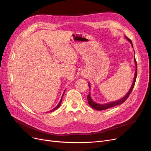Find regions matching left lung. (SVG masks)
<instances>
[{
  "label": "left lung",
  "mask_w": 151,
  "mask_h": 151,
  "mask_svg": "<svg viewBox=\"0 0 151 151\" xmlns=\"http://www.w3.org/2000/svg\"><path fill=\"white\" fill-rule=\"evenodd\" d=\"M125 38L128 40L130 42L132 47H133V45H132V42L130 39H129L128 37H127L125 36ZM134 63H135L136 64V71H135V74H134V81H133V83L132 84V86L131 87L130 89L129 90V92L127 93L126 96L122 98V99L119 100H117L116 101H113V102H111L109 103V104H96V103H94L92 100L91 99V96L90 94L89 93V95L88 96H87V98H88V104L93 109H97V110H99V111H101V110H104V109H108V108H112V107H114L115 106H117V105H121L122 104H123V103L128 99V97H129L130 94L131 93L132 91H133V89L134 88V84H135V81H136V79H137V61H136V59H135V58H134ZM89 87H90V86L89 85Z\"/></svg>",
  "instance_id": "obj_1"
}]
</instances>
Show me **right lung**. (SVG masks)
<instances>
[{
	"instance_id": "1",
	"label": "right lung",
	"mask_w": 151,
	"mask_h": 151,
	"mask_svg": "<svg viewBox=\"0 0 151 151\" xmlns=\"http://www.w3.org/2000/svg\"><path fill=\"white\" fill-rule=\"evenodd\" d=\"M63 94H64V93H63ZM63 96H62V97H63ZM62 99H61V100H60V102L59 103V104L56 106H55L53 109H52L51 111H54V110H55V109H57L59 106H60V104H61V103H62Z\"/></svg>"
}]
</instances>
